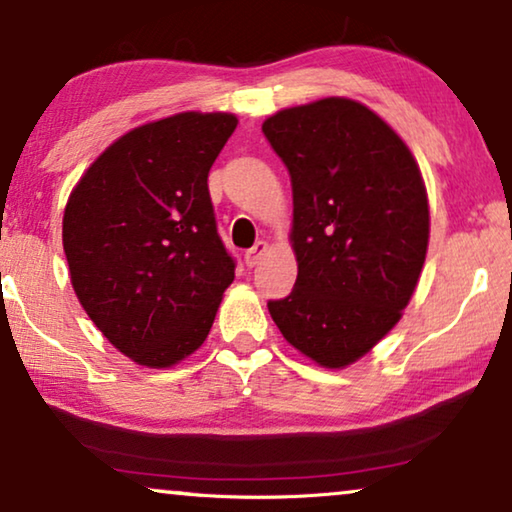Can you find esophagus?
<instances>
[{
  "instance_id": "esophagus-1",
  "label": "esophagus",
  "mask_w": 512,
  "mask_h": 512,
  "mask_svg": "<svg viewBox=\"0 0 512 512\" xmlns=\"http://www.w3.org/2000/svg\"><path fill=\"white\" fill-rule=\"evenodd\" d=\"M266 253H269V243H266V241H257L255 246L250 248L248 253H246V264L250 266V269H253V266H257L259 259H262Z\"/></svg>"
}]
</instances>
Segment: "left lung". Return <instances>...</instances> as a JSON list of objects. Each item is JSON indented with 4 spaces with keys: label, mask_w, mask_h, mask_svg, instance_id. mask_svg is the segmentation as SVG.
Instances as JSON below:
<instances>
[{
    "label": "left lung",
    "mask_w": 512,
    "mask_h": 512,
    "mask_svg": "<svg viewBox=\"0 0 512 512\" xmlns=\"http://www.w3.org/2000/svg\"><path fill=\"white\" fill-rule=\"evenodd\" d=\"M262 131L292 177L299 266L292 294L269 312L305 358L342 370L372 352L416 292L430 241L421 167L354 98L278 110Z\"/></svg>",
    "instance_id": "8db88e82"
}]
</instances>
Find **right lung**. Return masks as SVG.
<instances>
[{
	"instance_id": "add662e5",
	"label": "right lung",
	"mask_w": 512,
	"mask_h": 512,
	"mask_svg": "<svg viewBox=\"0 0 512 512\" xmlns=\"http://www.w3.org/2000/svg\"><path fill=\"white\" fill-rule=\"evenodd\" d=\"M232 112H179L117 137L68 195L75 296L121 354L165 370L207 340L234 280L209 197Z\"/></svg>"
}]
</instances>
